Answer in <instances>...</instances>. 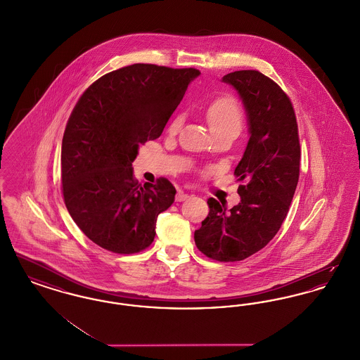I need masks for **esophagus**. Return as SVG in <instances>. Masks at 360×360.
<instances>
[{
    "label": "esophagus",
    "mask_w": 360,
    "mask_h": 360,
    "mask_svg": "<svg viewBox=\"0 0 360 360\" xmlns=\"http://www.w3.org/2000/svg\"><path fill=\"white\" fill-rule=\"evenodd\" d=\"M188 194L184 193L182 190H179V191H178V194H176V197H175V200H176L178 202H182V201H185V200H188Z\"/></svg>",
    "instance_id": "obj_1"
}]
</instances>
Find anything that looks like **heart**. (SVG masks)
I'll use <instances>...</instances> for the list:
<instances>
[{"instance_id": "b5f03b06", "label": "heart", "mask_w": 360, "mask_h": 360, "mask_svg": "<svg viewBox=\"0 0 360 360\" xmlns=\"http://www.w3.org/2000/svg\"><path fill=\"white\" fill-rule=\"evenodd\" d=\"M206 121L212 129L213 134L232 129L240 132L243 125V110L240 108L239 103L229 94H224L213 100L212 103L206 105ZM184 117L181 115L175 116L170 122V132H176L182 125Z\"/></svg>"}]
</instances>
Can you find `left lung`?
I'll return each instance as SVG.
<instances>
[{
	"label": "left lung",
	"mask_w": 360,
	"mask_h": 360,
	"mask_svg": "<svg viewBox=\"0 0 360 360\" xmlns=\"http://www.w3.org/2000/svg\"><path fill=\"white\" fill-rule=\"evenodd\" d=\"M244 105L250 139L235 169L239 204L226 209L207 200L209 214L194 232L197 248L219 262H238L266 247L288 216L300 176L301 148L288 94L257 70L223 77Z\"/></svg>",
	"instance_id": "8db88e82"
}]
</instances>
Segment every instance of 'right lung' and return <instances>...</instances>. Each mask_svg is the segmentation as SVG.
Wrapping results in <instances>:
<instances>
[{"label": "right lung", "instance_id": "obj_1", "mask_svg": "<svg viewBox=\"0 0 360 360\" xmlns=\"http://www.w3.org/2000/svg\"><path fill=\"white\" fill-rule=\"evenodd\" d=\"M201 72L135 63L89 86L62 140V193L89 239L115 254H136L155 238L158 216L176 190L166 178L141 186L132 162L139 146L162 135L188 86Z\"/></svg>", "mask_w": 360, "mask_h": 360}]
</instances>
